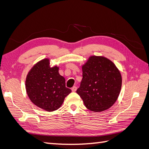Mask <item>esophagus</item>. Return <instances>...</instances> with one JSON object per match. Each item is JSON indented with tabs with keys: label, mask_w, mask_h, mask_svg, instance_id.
<instances>
[{
	"label": "esophagus",
	"mask_w": 149,
	"mask_h": 149,
	"mask_svg": "<svg viewBox=\"0 0 149 149\" xmlns=\"http://www.w3.org/2000/svg\"><path fill=\"white\" fill-rule=\"evenodd\" d=\"M71 90H72V91H73V92H75L76 90H77V88H76V86H73V88H71Z\"/></svg>",
	"instance_id": "esophagus-1"
}]
</instances>
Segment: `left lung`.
<instances>
[{
  "label": "left lung",
  "instance_id": "8db88e82",
  "mask_svg": "<svg viewBox=\"0 0 149 149\" xmlns=\"http://www.w3.org/2000/svg\"><path fill=\"white\" fill-rule=\"evenodd\" d=\"M83 79L77 93L85 106L99 112L110 108L118 100L122 86L120 71L109 59L89 56L82 66Z\"/></svg>",
  "mask_w": 149,
  "mask_h": 149
}]
</instances>
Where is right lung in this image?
<instances>
[{
	"instance_id": "1",
	"label": "right lung",
	"mask_w": 149,
	"mask_h": 149,
	"mask_svg": "<svg viewBox=\"0 0 149 149\" xmlns=\"http://www.w3.org/2000/svg\"><path fill=\"white\" fill-rule=\"evenodd\" d=\"M25 88L30 101L48 112L59 109L71 92L66 87L65 78L59 73V67L49 66V58L39 61L30 69Z\"/></svg>"
}]
</instances>
